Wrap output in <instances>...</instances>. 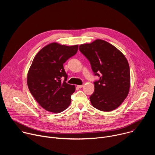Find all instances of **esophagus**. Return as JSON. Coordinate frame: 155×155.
I'll return each instance as SVG.
<instances>
[{"label":"esophagus","mask_w":155,"mask_h":155,"mask_svg":"<svg viewBox=\"0 0 155 155\" xmlns=\"http://www.w3.org/2000/svg\"><path fill=\"white\" fill-rule=\"evenodd\" d=\"M83 84H82V85H77V87H78V88H81V87H83Z\"/></svg>","instance_id":"esophagus-1"}]
</instances>
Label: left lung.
<instances>
[{"mask_svg":"<svg viewBox=\"0 0 155 155\" xmlns=\"http://www.w3.org/2000/svg\"><path fill=\"white\" fill-rule=\"evenodd\" d=\"M79 50L89 60L94 75L100 77L94 82V91L90 97L92 105L103 112L116 109L129 91L130 69L126 57L100 39L80 45Z\"/></svg>","mask_w":155,"mask_h":155,"instance_id":"left-lung-1","label":"left lung"}]
</instances>
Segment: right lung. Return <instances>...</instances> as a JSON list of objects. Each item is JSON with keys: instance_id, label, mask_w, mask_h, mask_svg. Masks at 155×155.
<instances>
[{"instance_id": "obj_1", "label": "right lung", "mask_w": 155, "mask_h": 155, "mask_svg": "<svg viewBox=\"0 0 155 155\" xmlns=\"http://www.w3.org/2000/svg\"><path fill=\"white\" fill-rule=\"evenodd\" d=\"M78 48L77 45L69 47L51 43L33 59L28 74V86L36 101L48 112L60 113L71 102L75 87L65 82L68 75L63 64L77 53Z\"/></svg>"}]
</instances>
